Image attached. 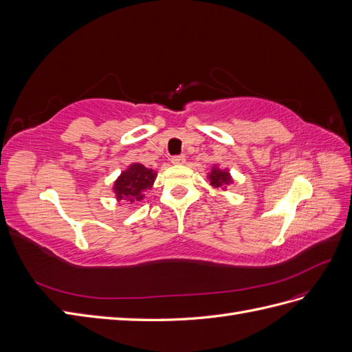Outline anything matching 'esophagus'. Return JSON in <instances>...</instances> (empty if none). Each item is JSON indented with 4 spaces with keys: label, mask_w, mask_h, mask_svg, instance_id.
Listing matches in <instances>:
<instances>
[{
    "label": "esophagus",
    "mask_w": 352,
    "mask_h": 352,
    "mask_svg": "<svg viewBox=\"0 0 352 352\" xmlns=\"http://www.w3.org/2000/svg\"><path fill=\"white\" fill-rule=\"evenodd\" d=\"M172 163H173V164H184V163H185V155H184V154L173 155V157H172Z\"/></svg>",
    "instance_id": "34e87169"
}]
</instances>
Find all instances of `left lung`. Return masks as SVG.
Returning a JSON list of instances; mask_svg holds the SVG:
<instances>
[{
  "label": "left lung",
  "mask_w": 352,
  "mask_h": 352,
  "mask_svg": "<svg viewBox=\"0 0 352 352\" xmlns=\"http://www.w3.org/2000/svg\"><path fill=\"white\" fill-rule=\"evenodd\" d=\"M210 179H211V185L214 188H219L221 185H226L230 182V176L228 172H221V170L219 168H214L210 175Z\"/></svg>",
  "instance_id": "8db88e82"
}]
</instances>
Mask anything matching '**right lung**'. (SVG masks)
<instances>
[{"mask_svg": "<svg viewBox=\"0 0 352 352\" xmlns=\"http://www.w3.org/2000/svg\"><path fill=\"white\" fill-rule=\"evenodd\" d=\"M155 179L153 170L142 164H132L116 180L114 190L117 199L127 198L131 202L141 201L146 189H150Z\"/></svg>", "mask_w": 352, "mask_h": 352, "instance_id": "1", "label": "right lung"}]
</instances>
